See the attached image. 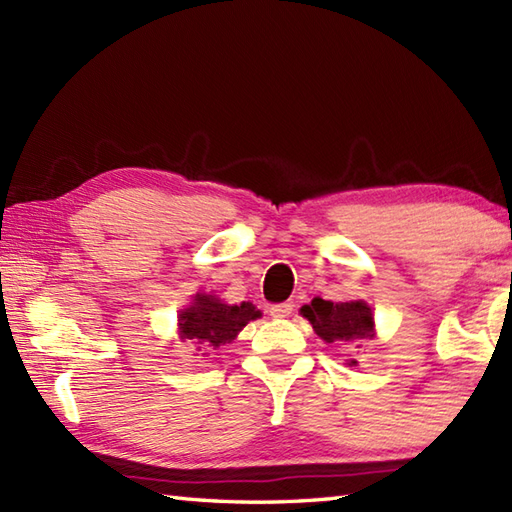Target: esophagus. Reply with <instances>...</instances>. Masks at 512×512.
<instances>
[{"mask_svg": "<svg viewBox=\"0 0 512 512\" xmlns=\"http://www.w3.org/2000/svg\"><path fill=\"white\" fill-rule=\"evenodd\" d=\"M292 303L290 301H286V303H275L273 308H270V317L273 319H286V317H290L292 314Z\"/></svg>", "mask_w": 512, "mask_h": 512, "instance_id": "1", "label": "esophagus"}]
</instances>
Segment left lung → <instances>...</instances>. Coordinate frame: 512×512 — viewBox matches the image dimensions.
<instances>
[{"mask_svg": "<svg viewBox=\"0 0 512 512\" xmlns=\"http://www.w3.org/2000/svg\"><path fill=\"white\" fill-rule=\"evenodd\" d=\"M301 314L325 343L347 345L374 334V314L363 301L332 303L314 297L312 303L301 308Z\"/></svg>", "mask_w": 512, "mask_h": 512, "instance_id": "left-lung-1", "label": "left lung"}]
</instances>
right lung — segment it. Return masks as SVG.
Listing matches in <instances>:
<instances>
[{"label": "right lung", "mask_w": 512, "mask_h": 512, "mask_svg": "<svg viewBox=\"0 0 512 512\" xmlns=\"http://www.w3.org/2000/svg\"><path fill=\"white\" fill-rule=\"evenodd\" d=\"M257 317L259 310H255L253 303L226 306L213 295H195L193 306L184 310L178 321L182 339L217 350L220 345L231 343L237 332Z\"/></svg>", "instance_id": "obj_1"}]
</instances>
